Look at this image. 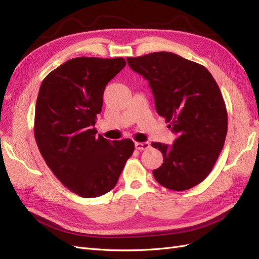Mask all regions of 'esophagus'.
<instances>
[{"label": "esophagus", "mask_w": 259, "mask_h": 259, "mask_svg": "<svg viewBox=\"0 0 259 259\" xmlns=\"http://www.w3.org/2000/svg\"><path fill=\"white\" fill-rule=\"evenodd\" d=\"M135 147H136V149H138V150H146L150 147V144L148 141H146V142H135Z\"/></svg>", "instance_id": "1"}]
</instances>
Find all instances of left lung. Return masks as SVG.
Instances as JSON below:
<instances>
[{
    "instance_id": "left-lung-1",
    "label": "left lung",
    "mask_w": 259,
    "mask_h": 259,
    "mask_svg": "<svg viewBox=\"0 0 259 259\" xmlns=\"http://www.w3.org/2000/svg\"><path fill=\"white\" fill-rule=\"evenodd\" d=\"M149 82L159 115L177 135L172 146L152 142L163 163L152 171L161 186L190 189L210 174L227 135V111L219 87L201 64L171 52L126 58Z\"/></svg>"
}]
</instances>
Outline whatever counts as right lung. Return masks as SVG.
<instances>
[{"label":"right lung","mask_w":259,"mask_h":259,"mask_svg":"<svg viewBox=\"0 0 259 259\" xmlns=\"http://www.w3.org/2000/svg\"><path fill=\"white\" fill-rule=\"evenodd\" d=\"M122 58H74L42 81L34 137L54 176L74 194L95 198L114 188L133 140L109 141L95 128L108 82L124 68Z\"/></svg>","instance_id":"obj_1"}]
</instances>
